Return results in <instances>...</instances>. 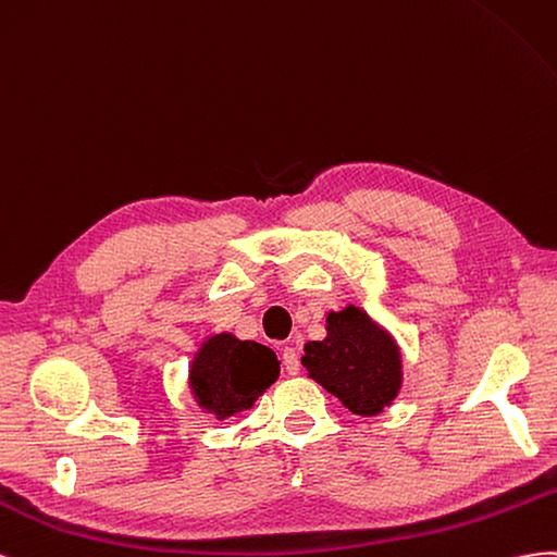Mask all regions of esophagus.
<instances>
[{
	"mask_svg": "<svg viewBox=\"0 0 557 557\" xmlns=\"http://www.w3.org/2000/svg\"><path fill=\"white\" fill-rule=\"evenodd\" d=\"M282 363L284 369H287L289 375H296L300 371V361H298V352L294 347H282Z\"/></svg>",
	"mask_w": 557,
	"mask_h": 557,
	"instance_id": "obj_1",
	"label": "esophagus"
}]
</instances>
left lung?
Listing matches in <instances>:
<instances>
[{"mask_svg":"<svg viewBox=\"0 0 557 557\" xmlns=\"http://www.w3.org/2000/svg\"><path fill=\"white\" fill-rule=\"evenodd\" d=\"M308 375L355 416L373 418L401 389V352L361 308L326 314V338L306 343Z\"/></svg>","mask_w":557,"mask_h":557,"instance_id":"8db88e82","label":"left lung"}]
</instances>
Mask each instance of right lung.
Segmentation results:
<instances>
[{
  "mask_svg": "<svg viewBox=\"0 0 557 557\" xmlns=\"http://www.w3.org/2000/svg\"><path fill=\"white\" fill-rule=\"evenodd\" d=\"M280 361L270 347L253 341H237L231 333H216L196 352L188 367V387L198 406L226 420L243 412L275 383Z\"/></svg>",
  "mask_w": 557,
  "mask_h": 557,
  "instance_id": "add662e5",
  "label": "right lung"
}]
</instances>
